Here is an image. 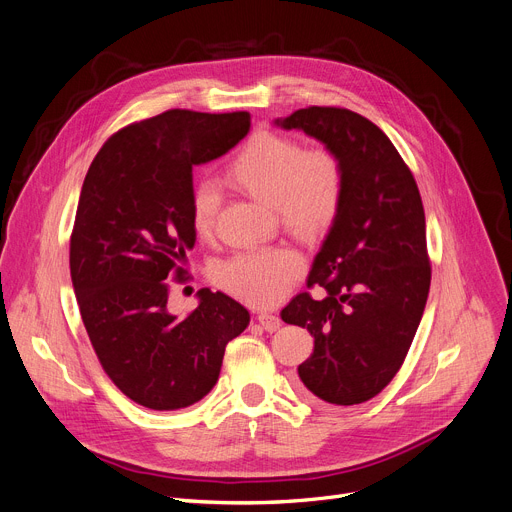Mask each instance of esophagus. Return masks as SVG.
Returning a JSON list of instances; mask_svg holds the SVG:
<instances>
[{"mask_svg":"<svg viewBox=\"0 0 512 512\" xmlns=\"http://www.w3.org/2000/svg\"><path fill=\"white\" fill-rule=\"evenodd\" d=\"M259 324L267 333H275L282 327V320H280V316H275L273 312L265 310V312H259Z\"/></svg>","mask_w":512,"mask_h":512,"instance_id":"34e87169","label":"esophagus"}]
</instances>
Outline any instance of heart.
Wrapping results in <instances>:
<instances>
[{"label":"heart","instance_id":"b5f03b06","mask_svg":"<svg viewBox=\"0 0 512 512\" xmlns=\"http://www.w3.org/2000/svg\"><path fill=\"white\" fill-rule=\"evenodd\" d=\"M226 177L247 196L271 204L286 226L300 235H316L339 212L343 169L329 149H310L288 136L257 132L230 159ZM218 192L202 181L192 190L190 220L196 235L206 237L218 212ZM304 271L292 249H259L226 261L216 277L224 290L257 304L280 300Z\"/></svg>","mask_w":512,"mask_h":512}]
</instances>
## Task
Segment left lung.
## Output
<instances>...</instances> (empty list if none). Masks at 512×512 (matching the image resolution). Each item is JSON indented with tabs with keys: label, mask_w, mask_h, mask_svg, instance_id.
I'll list each match as a JSON object with an SVG mask.
<instances>
[{
	"label": "left lung",
	"mask_w": 512,
	"mask_h": 512,
	"mask_svg": "<svg viewBox=\"0 0 512 512\" xmlns=\"http://www.w3.org/2000/svg\"><path fill=\"white\" fill-rule=\"evenodd\" d=\"M302 130L343 169V198L312 261L308 286L282 320L314 337L298 365L300 392L320 404L351 406L380 394L396 376L421 324L431 265L416 181L390 138L345 108H302L273 120Z\"/></svg>",
	"instance_id": "8db88e82"
}]
</instances>
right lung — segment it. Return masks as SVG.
Masks as SVG:
<instances>
[{"mask_svg": "<svg viewBox=\"0 0 512 512\" xmlns=\"http://www.w3.org/2000/svg\"><path fill=\"white\" fill-rule=\"evenodd\" d=\"M249 128L247 112L169 110L116 132L85 175L69 253L73 290L104 371L141 406L202 400L228 341L251 320L243 304L208 288L194 312L177 316L163 284L196 245L192 169L226 155Z\"/></svg>", "mask_w": 512, "mask_h": 512, "instance_id": "right-lung-1", "label": "right lung"}]
</instances>
